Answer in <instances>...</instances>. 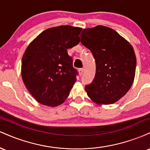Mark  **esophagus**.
<instances>
[{"instance_id":"1","label":"esophagus","mask_w":150,"mask_h":150,"mask_svg":"<svg viewBox=\"0 0 150 150\" xmlns=\"http://www.w3.org/2000/svg\"><path fill=\"white\" fill-rule=\"evenodd\" d=\"M78 72H79V75H82V73H83V72H84V69L83 68H80V69L78 70Z\"/></svg>"}]
</instances>
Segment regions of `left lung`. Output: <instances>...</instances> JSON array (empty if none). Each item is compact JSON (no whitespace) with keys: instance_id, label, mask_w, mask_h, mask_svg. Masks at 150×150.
I'll return each mask as SVG.
<instances>
[{"instance_id":"8db88e82","label":"left lung","mask_w":150,"mask_h":150,"mask_svg":"<svg viewBox=\"0 0 150 150\" xmlns=\"http://www.w3.org/2000/svg\"><path fill=\"white\" fill-rule=\"evenodd\" d=\"M80 37L96 62L95 77L85 87L87 95L99 105L116 102L133 83L136 68L133 48L114 30L102 25L84 29Z\"/></svg>"}]
</instances>
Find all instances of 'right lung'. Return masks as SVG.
I'll return each instance as SVG.
<instances>
[{
    "label": "right lung",
    "instance_id": "add662e5",
    "mask_svg": "<svg viewBox=\"0 0 150 150\" xmlns=\"http://www.w3.org/2000/svg\"><path fill=\"white\" fill-rule=\"evenodd\" d=\"M82 28L61 25L44 30L27 46L21 75L26 88L39 103L55 107L69 96L77 70L67 49L80 42Z\"/></svg>",
    "mask_w": 150,
    "mask_h": 150
}]
</instances>
